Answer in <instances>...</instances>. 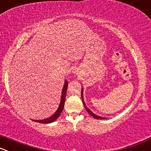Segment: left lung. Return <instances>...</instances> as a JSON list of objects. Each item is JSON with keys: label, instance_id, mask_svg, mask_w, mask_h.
Masks as SVG:
<instances>
[{"label": "left lung", "instance_id": "1", "mask_svg": "<svg viewBox=\"0 0 151 151\" xmlns=\"http://www.w3.org/2000/svg\"><path fill=\"white\" fill-rule=\"evenodd\" d=\"M81 98H82V101H83V105H84V106H85V108H86V109L87 112H88V113H89L90 115H91V116L93 117V118H96V119H105V118H103V117H100V116H98V115H95V114H94V113H93L92 112H91V111H90L89 109H88V108H87V106H86L85 103H84V101H83V88H82V90H81Z\"/></svg>", "mask_w": 151, "mask_h": 151}]
</instances>
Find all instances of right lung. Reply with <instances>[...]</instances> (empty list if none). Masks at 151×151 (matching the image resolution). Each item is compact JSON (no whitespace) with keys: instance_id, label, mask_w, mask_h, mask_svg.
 I'll return each instance as SVG.
<instances>
[{"instance_id":"add662e5","label":"right lung","mask_w":151,"mask_h":151,"mask_svg":"<svg viewBox=\"0 0 151 151\" xmlns=\"http://www.w3.org/2000/svg\"><path fill=\"white\" fill-rule=\"evenodd\" d=\"M68 81H65V84L64 86H63V91H62V96H61V101H60V104L59 108L57 109L56 112L53 114L52 116H50V118H46V119H44V120H33L34 122H39V123H42V124H49V123H52V122H55V121L58 118V117L60 116L61 112H63V108H64V104H65V95H66V91H67V88H68Z\"/></svg>"}]
</instances>
